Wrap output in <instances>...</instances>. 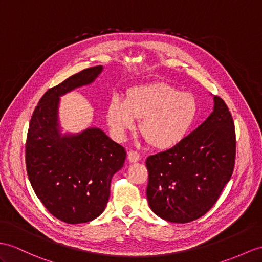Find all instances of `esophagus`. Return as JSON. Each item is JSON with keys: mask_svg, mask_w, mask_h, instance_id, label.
<instances>
[{"mask_svg": "<svg viewBox=\"0 0 262 262\" xmlns=\"http://www.w3.org/2000/svg\"><path fill=\"white\" fill-rule=\"evenodd\" d=\"M127 159H129L130 162H137L140 160V155L137 151H129L127 152Z\"/></svg>", "mask_w": 262, "mask_h": 262, "instance_id": "esophagus-1", "label": "esophagus"}]
</instances>
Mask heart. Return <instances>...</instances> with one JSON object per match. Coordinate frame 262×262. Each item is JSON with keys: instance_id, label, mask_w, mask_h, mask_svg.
I'll list each match as a JSON object with an SVG mask.
<instances>
[{"instance_id": "1", "label": "heart", "mask_w": 262, "mask_h": 262, "mask_svg": "<svg viewBox=\"0 0 262 262\" xmlns=\"http://www.w3.org/2000/svg\"><path fill=\"white\" fill-rule=\"evenodd\" d=\"M199 104L192 93L180 92L165 82L129 88L124 99L112 98L105 107V120L112 135L123 139L139 129L152 148L169 150L180 144L193 126Z\"/></svg>"}]
</instances>
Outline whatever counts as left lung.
<instances>
[{"mask_svg": "<svg viewBox=\"0 0 262 262\" xmlns=\"http://www.w3.org/2000/svg\"><path fill=\"white\" fill-rule=\"evenodd\" d=\"M213 112L183 141L146 158V196L158 216L176 223L199 219L230 180L235 161L234 122L215 97Z\"/></svg>", "mask_w": 262, "mask_h": 262, "instance_id": "obj_1", "label": "left lung"}]
</instances>
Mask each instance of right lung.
I'll use <instances>...</instances> for the list:
<instances>
[{
  "label": "right lung",
  "instance_id": "add662e5",
  "mask_svg": "<svg viewBox=\"0 0 262 262\" xmlns=\"http://www.w3.org/2000/svg\"><path fill=\"white\" fill-rule=\"evenodd\" d=\"M102 66L75 73L43 94L30 121L25 164L31 186L48 211L75 225L104 211L113 174L123 167L126 152L105 133L91 127L62 136L57 120L60 97L92 83Z\"/></svg>",
  "mask_w": 262,
  "mask_h": 262
}]
</instances>
